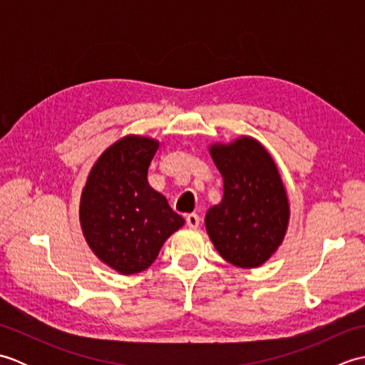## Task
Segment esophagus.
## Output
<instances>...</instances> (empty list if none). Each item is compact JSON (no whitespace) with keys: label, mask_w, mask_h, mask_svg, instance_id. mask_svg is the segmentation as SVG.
<instances>
[{"label":"esophagus","mask_w":365,"mask_h":365,"mask_svg":"<svg viewBox=\"0 0 365 365\" xmlns=\"http://www.w3.org/2000/svg\"><path fill=\"white\" fill-rule=\"evenodd\" d=\"M199 222H200L199 215H196V213H190V215H187V224H188V227H191V229H196V227L199 226Z\"/></svg>","instance_id":"esophagus-1"}]
</instances>
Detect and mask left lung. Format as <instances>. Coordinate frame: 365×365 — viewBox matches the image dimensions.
Returning a JSON list of instances; mask_svg holds the SVG:
<instances>
[{"label": "left lung", "mask_w": 365, "mask_h": 365, "mask_svg": "<svg viewBox=\"0 0 365 365\" xmlns=\"http://www.w3.org/2000/svg\"><path fill=\"white\" fill-rule=\"evenodd\" d=\"M210 155L222 175V200L205 215L216 251L240 268L267 262L282 243L290 208L273 158L259 141L215 144Z\"/></svg>", "instance_id": "obj_1"}]
</instances>
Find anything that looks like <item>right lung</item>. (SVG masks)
<instances>
[{
    "mask_svg": "<svg viewBox=\"0 0 365 365\" xmlns=\"http://www.w3.org/2000/svg\"><path fill=\"white\" fill-rule=\"evenodd\" d=\"M158 141L125 136L91 169L80 204L84 238L97 257L120 274L149 268L185 220L155 191L147 170Z\"/></svg>",
    "mask_w": 365,
    "mask_h": 365,
    "instance_id": "obj_1",
    "label": "right lung"
}]
</instances>
